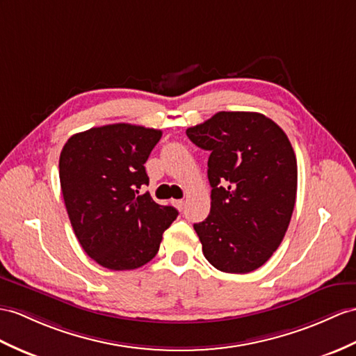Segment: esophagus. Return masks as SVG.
<instances>
[{"label":"esophagus","instance_id":"obj_1","mask_svg":"<svg viewBox=\"0 0 356 356\" xmlns=\"http://www.w3.org/2000/svg\"><path fill=\"white\" fill-rule=\"evenodd\" d=\"M172 204L175 205L178 210H183L184 205H186V201H184V199H177V201H172Z\"/></svg>","mask_w":356,"mask_h":356}]
</instances>
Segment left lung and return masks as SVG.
<instances>
[{
	"mask_svg": "<svg viewBox=\"0 0 356 356\" xmlns=\"http://www.w3.org/2000/svg\"><path fill=\"white\" fill-rule=\"evenodd\" d=\"M187 137L210 151L211 210L193 228L208 263L225 273L261 267L287 232L298 163L280 125L261 113L219 111Z\"/></svg>",
	"mask_w": 356,
	"mask_h": 356,
	"instance_id": "8db88e82",
	"label": "left lung"
}]
</instances>
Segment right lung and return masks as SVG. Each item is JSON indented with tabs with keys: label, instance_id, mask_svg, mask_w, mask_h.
<instances>
[{
	"label": "right lung",
	"instance_id": "1",
	"mask_svg": "<svg viewBox=\"0 0 356 356\" xmlns=\"http://www.w3.org/2000/svg\"><path fill=\"white\" fill-rule=\"evenodd\" d=\"M160 129L113 124L76 133L58 161L69 220L84 252L110 270H133L157 255L178 211L138 188Z\"/></svg>",
	"mask_w": 356,
	"mask_h": 356
}]
</instances>
